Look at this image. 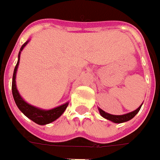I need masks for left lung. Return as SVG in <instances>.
<instances>
[{"label": "left lung", "instance_id": "obj_1", "mask_svg": "<svg viewBox=\"0 0 160 160\" xmlns=\"http://www.w3.org/2000/svg\"><path fill=\"white\" fill-rule=\"evenodd\" d=\"M141 106H142V104H141L137 109L135 110V111L132 112H129V113L124 114V115H112V114L105 112L102 111L101 108H98V110H99V112H100L101 116L103 117V118H106V119H108V120L112 121V122H113L115 123H122L127 122V121L131 120L132 118H134L136 114H137V112L140 111Z\"/></svg>", "mask_w": 160, "mask_h": 160}]
</instances>
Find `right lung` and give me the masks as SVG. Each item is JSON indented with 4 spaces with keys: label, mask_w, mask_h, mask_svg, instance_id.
<instances>
[{
    "label": "right lung",
    "mask_w": 160,
    "mask_h": 160,
    "mask_svg": "<svg viewBox=\"0 0 160 160\" xmlns=\"http://www.w3.org/2000/svg\"><path fill=\"white\" fill-rule=\"evenodd\" d=\"M28 42H24L23 46L21 47L20 51H19V55H18V62L14 70V74H13V80H12V94L15 99V102L16 103L17 107L19 108V109L25 115L27 118H28L30 120L34 122L37 124L39 125H46L51 123L56 119H58L61 115L65 112L66 108L68 106L69 102H67L63 105H61L59 107L55 108L53 109L50 110H42L38 108H35L32 105L28 104L23 98L20 97L19 92L16 89V84H15V75H16L17 68L19 66V57H20V52L23 50L26 44Z\"/></svg>",
    "instance_id": "add662e5"
}]
</instances>
